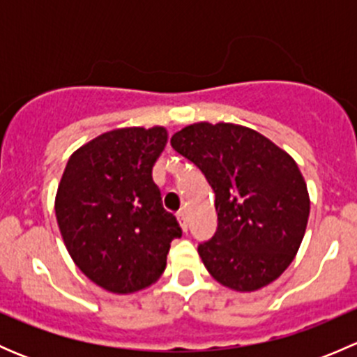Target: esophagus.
I'll return each mask as SVG.
<instances>
[{
	"instance_id": "obj_1",
	"label": "esophagus",
	"mask_w": 357,
	"mask_h": 357,
	"mask_svg": "<svg viewBox=\"0 0 357 357\" xmlns=\"http://www.w3.org/2000/svg\"><path fill=\"white\" fill-rule=\"evenodd\" d=\"M178 221L181 225L183 231H188V218H186V212H178Z\"/></svg>"
}]
</instances>
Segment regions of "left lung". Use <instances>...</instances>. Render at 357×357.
Returning <instances> with one entry per match:
<instances>
[{
	"instance_id": "1",
	"label": "left lung",
	"mask_w": 357,
	"mask_h": 357,
	"mask_svg": "<svg viewBox=\"0 0 357 357\" xmlns=\"http://www.w3.org/2000/svg\"><path fill=\"white\" fill-rule=\"evenodd\" d=\"M171 146L214 192L218 229L199 245L207 271L238 291L275 282L297 254L309 218L304 178L289 153L243 126H186Z\"/></svg>"
}]
</instances>
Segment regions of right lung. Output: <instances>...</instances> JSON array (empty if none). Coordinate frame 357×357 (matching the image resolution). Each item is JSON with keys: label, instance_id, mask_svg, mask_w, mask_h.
I'll return each instance as SVG.
<instances>
[{"label": "right lung", "instance_id": "right-lung-1", "mask_svg": "<svg viewBox=\"0 0 357 357\" xmlns=\"http://www.w3.org/2000/svg\"><path fill=\"white\" fill-rule=\"evenodd\" d=\"M165 143L164 128L109 131L68 158L59 185L55 214L68 254L114 294L157 282L183 233L152 178Z\"/></svg>", "mask_w": 357, "mask_h": 357}]
</instances>
